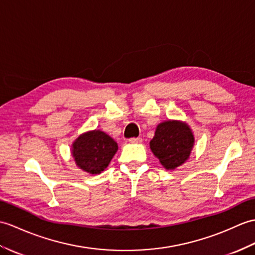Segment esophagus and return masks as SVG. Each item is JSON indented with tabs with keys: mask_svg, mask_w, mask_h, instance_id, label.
Here are the masks:
<instances>
[{
	"mask_svg": "<svg viewBox=\"0 0 255 255\" xmlns=\"http://www.w3.org/2000/svg\"><path fill=\"white\" fill-rule=\"evenodd\" d=\"M129 142H131V143H141L142 138H140V137H138V138H131V139H129Z\"/></svg>",
	"mask_w": 255,
	"mask_h": 255,
	"instance_id": "obj_1",
	"label": "esophagus"
}]
</instances>
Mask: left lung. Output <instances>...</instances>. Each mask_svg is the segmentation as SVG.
Returning <instances> with one entry per match:
<instances>
[{
  "instance_id": "obj_1",
  "label": "left lung",
  "mask_w": 255,
  "mask_h": 255,
  "mask_svg": "<svg viewBox=\"0 0 255 255\" xmlns=\"http://www.w3.org/2000/svg\"><path fill=\"white\" fill-rule=\"evenodd\" d=\"M193 142V134L187 124L168 121L156 127L150 147L165 168L174 169L187 161Z\"/></svg>"
}]
</instances>
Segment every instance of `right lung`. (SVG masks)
<instances>
[{
  "instance_id": "add662e5",
  "label": "right lung",
  "mask_w": 255,
  "mask_h": 255,
  "mask_svg": "<svg viewBox=\"0 0 255 255\" xmlns=\"http://www.w3.org/2000/svg\"><path fill=\"white\" fill-rule=\"evenodd\" d=\"M118 149L116 142L109 134L93 130L79 135L73 144L76 164L89 174H100L109 166Z\"/></svg>"
}]
</instances>
